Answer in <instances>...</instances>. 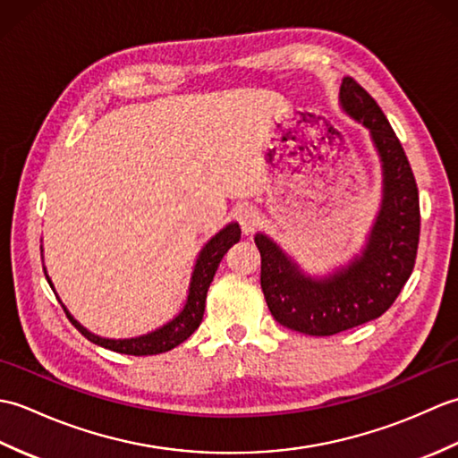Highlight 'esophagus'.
Masks as SVG:
<instances>
[{"mask_svg": "<svg viewBox=\"0 0 458 458\" xmlns=\"http://www.w3.org/2000/svg\"><path fill=\"white\" fill-rule=\"evenodd\" d=\"M238 220H240L242 230H244V234H251L259 222L258 210L254 207H242L238 212Z\"/></svg>", "mask_w": 458, "mask_h": 458, "instance_id": "esophagus-1", "label": "esophagus"}]
</instances>
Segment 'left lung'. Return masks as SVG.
<instances>
[{
	"label": "left lung",
	"instance_id": "8db88e82",
	"mask_svg": "<svg viewBox=\"0 0 458 458\" xmlns=\"http://www.w3.org/2000/svg\"><path fill=\"white\" fill-rule=\"evenodd\" d=\"M343 110L369 130L382 161V204L362 254L325 277L305 276L266 234H256L261 291L279 325L330 336L382 317L410 279L420 244V191L382 108L354 79L340 84Z\"/></svg>",
	"mask_w": 458,
	"mask_h": 458
}]
</instances>
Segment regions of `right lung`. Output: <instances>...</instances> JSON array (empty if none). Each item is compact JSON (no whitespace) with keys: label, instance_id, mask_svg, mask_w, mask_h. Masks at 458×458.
I'll return each mask as SVG.
<instances>
[{"label":"right lung","instance_id":"add662e5","mask_svg":"<svg viewBox=\"0 0 458 458\" xmlns=\"http://www.w3.org/2000/svg\"><path fill=\"white\" fill-rule=\"evenodd\" d=\"M240 234H242L240 226L236 222H232L226 228H222L216 236H212L207 242V246L200 250L197 264H194V269H192L187 303H184L182 310L177 317L169 320L167 325H163L161 328L153 330V333H148L143 336H135V338H120V340L96 336L90 333V330H86L71 313H68L66 307L61 303V299H58V303L63 305L66 317L71 318V323L94 344L114 350V352L131 354V356H151V354L167 352V350L184 343V340H187L202 323L204 301H207V293H208V287L212 284V277H214V274H216L220 259L240 240ZM45 277L48 281V285L53 287L51 279H48L47 274H45Z\"/></svg>","mask_w":458,"mask_h":458}]
</instances>
